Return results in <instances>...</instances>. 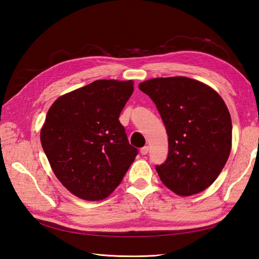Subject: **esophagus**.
<instances>
[{
    "instance_id": "esophagus-1",
    "label": "esophagus",
    "mask_w": 259,
    "mask_h": 259,
    "mask_svg": "<svg viewBox=\"0 0 259 259\" xmlns=\"http://www.w3.org/2000/svg\"><path fill=\"white\" fill-rule=\"evenodd\" d=\"M148 152H149V147L148 146H145V147L140 149V153H142L143 155H146Z\"/></svg>"
}]
</instances>
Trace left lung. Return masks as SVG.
I'll return each instance as SVG.
<instances>
[{
    "instance_id": "obj_1",
    "label": "left lung",
    "mask_w": 259,
    "mask_h": 259,
    "mask_svg": "<svg viewBox=\"0 0 259 259\" xmlns=\"http://www.w3.org/2000/svg\"><path fill=\"white\" fill-rule=\"evenodd\" d=\"M156 106L168 135V155L156 165L161 182L178 195L205 190L229 158L232 123L225 101L209 86L186 76L139 84Z\"/></svg>"
}]
</instances>
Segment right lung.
I'll return each instance as SVG.
<instances>
[{
    "label": "right lung",
    "instance_id": "right-lung-1",
    "mask_svg": "<svg viewBox=\"0 0 259 259\" xmlns=\"http://www.w3.org/2000/svg\"><path fill=\"white\" fill-rule=\"evenodd\" d=\"M133 85L94 81L60 96L50 108L41 130L43 150L54 174L76 197L106 199L138 154L119 121Z\"/></svg>",
    "mask_w": 259,
    "mask_h": 259
}]
</instances>
